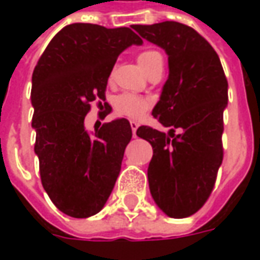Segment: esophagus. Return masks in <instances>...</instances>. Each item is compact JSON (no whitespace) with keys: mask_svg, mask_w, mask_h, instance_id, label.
I'll list each match as a JSON object with an SVG mask.
<instances>
[{"mask_svg":"<svg viewBox=\"0 0 260 260\" xmlns=\"http://www.w3.org/2000/svg\"><path fill=\"white\" fill-rule=\"evenodd\" d=\"M138 126H139V124H138L136 121H131V128H132V134H134V136H136V129H138Z\"/></svg>","mask_w":260,"mask_h":260,"instance_id":"1","label":"esophagus"}]
</instances>
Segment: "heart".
<instances>
[{
  "label": "heart",
  "instance_id": "1",
  "mask_svg": "<svg viewBox=\"0 0 260 260\" xmlns=\"http://www.w3.org/2000/svg\"><path fill=\"white\" fill-rule=\"evenodd\" d=\"M138 62L142 67V69L149 74L153 68H156L157 65H163V55L158 53L157 50H143L138 55ZM152 106V100L147 97L139 96L135 93H122L118 96L115 102L117 111L122 115H126L129 118H141L142 115H145L147 110Z\"/></svg>",
  "mask_w": 260,
  "mask_h": 260
}]
</instances>
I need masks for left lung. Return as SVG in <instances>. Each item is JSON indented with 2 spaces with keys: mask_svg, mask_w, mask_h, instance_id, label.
Masks as SVG:
<instances>
[{
  "mask_svg": "<svg viewBox=\"0 0 260 260\" xmlns=\"http://www.w3.org/2000/svg\"><path fill=\"white\" fill-rule=\"evenodd\" d=\"M132 27L169 55V79L152 115L171 129L169 135L147 125L136 131L153 147L150 193L167 216L188 217L206 203L223 161L227 78L214 48L191 26L166 20Z\"/></svg>",
  "mask_w": 260,
  "mask_h": 260,
  "instance_id": "left-lung-1",
  "label": "left lung"
}]
</instances>
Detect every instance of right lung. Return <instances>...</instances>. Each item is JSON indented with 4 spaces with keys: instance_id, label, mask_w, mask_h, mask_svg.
I'll use <instances>...</instances> for the list:
<instances>
[{
    "instance_id": "add662e5",
    "label": "right lung",
    "mask_w": 260,
    "mask_h": 260,
    "mask_svg": "<svg viewBox=\"0 0 260 260\" xmlns=\"http://www.w3.org/2000/svg\"><path fill=\"white\" fill-rule=\"evenodd\" d=\"M142 39L129 27L107 29L72 23L53 37L31 76V126L43 188L61 212L75 218L96 214L106 205L132 138L128 119L106 122L89 135L90 103L102 108L118 55ZM111 106L104 103L106 117Z\"/></svg>"
}]
</instances>
